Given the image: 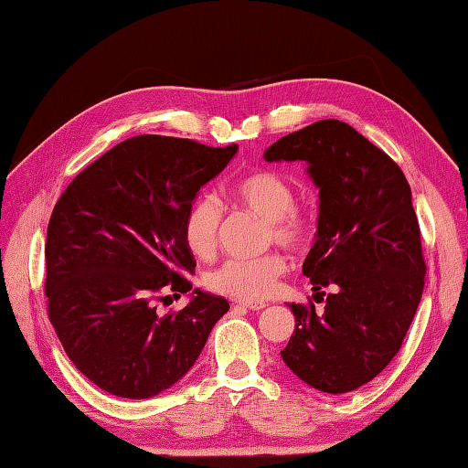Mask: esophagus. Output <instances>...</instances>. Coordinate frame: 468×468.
Listing matches in <instances>:
<instances>
[{"label":"esophagus","instance_id":"1","mask_svg":"<svg viewBox=\"0 0 468 468\" xmlns=\"http://www.w3.org/2000/svg\"><path fill=\"white\" fill-rule=\"evenodd\" d=\"M236 304H238V307H246L250 311H261V309L266 307L264 301H238Z\"/></svg>","mask_w":468,"mask_h":468}]
</instances>
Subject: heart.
Wrapping results in <instances>:
<instances>
[{
    "label": "heart",
    "instance_id": "obj_1",
    "mask_svg": "<svg viewBox=\"0 0 468 468\" xmlns=\"http://www.w3.org/2000/svg\"><path fill=\"white\" fill-rule=\"evenodd\" d=\"M228 197L234 204L259 214L266 224V242H274L291 252H303L317 232V209L304 197L292 196L287 176L274 169H254L236 177L228 186ZM222 207L214 196H197L187 206L181 222V234L187 250L196 259H212L218 248V230ZM289 272V261L281 252H269L259 259H230L207 274L206 284L212 291L242 301L269 299L279 281Z\"/></svg>",
    "mask_w": 468,
    "mask_h": 468
}]
</instances>
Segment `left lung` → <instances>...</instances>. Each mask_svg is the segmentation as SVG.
Returning a JSON list of instances; mask_svg holds the SVG:
<instances>
[{
	"instance_id": "8db88e82",
	"label": "left lung",
	"mask_w": 468,
	"mask_h": 468,
	"mask_svg": "<svg viewBox=\"0 0 468 468\" xmlns=\"http://www.w3.org/2000/svg\"><path fill=\"white\" fill-rule=\"evenodd\" d=\"M266 161H307L319 187L317 240L303 264L326 307L289 304L281 351L294 376L327 394L367 384L402 347L424 291L426 262L412 192L396 161L337 119L317 121L266 149Z\"/></svg>"
}]
</instances>
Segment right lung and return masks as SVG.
<instances>
[{
  "mask_svg": "<svg viewBox=\"0 0 468 468\" xmlns=\"http://www.w3.org/2000/svg\"><path fill=\"white\" fill-rule=\"evenodd\" d=\"M238 151L164 135L114 145L64 189L48 224V317L66 356L94 386L151 398L196 364L224 297L194 291L187 307L157 303L192 291L181 222L199 187Z\"/></svg>",
  "mask_w": 468,
  "mask_h": 468,
  "instance_id": "obj_1",
  "label": "right lung"
}]
</instances>
